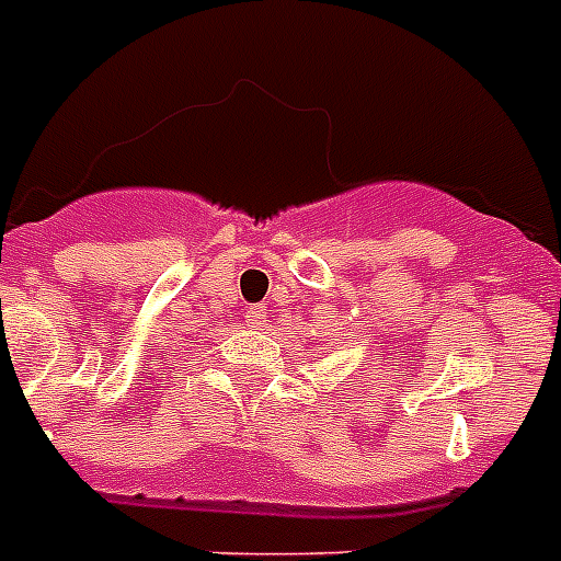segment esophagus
<instances>
[{
  "mask_svg": "<svg viewBox=\"0 0 561 561\" xmlns=\"http://www.w3.org/2000/svg\"><path fill=\"white\" fill-rule=\"evenodd\" d=\"M248 322L253 328H265L267 322H271V320H267V308H265V305H262V302L250 305V308H248Z\"/></svg>",
  "mask_w": 561,
  "mask_h": 561,
  "instance_id": "esophagus-1",
  "label": "esophagus"
}]
</instances>
